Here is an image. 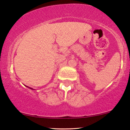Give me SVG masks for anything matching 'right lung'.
I'll return each mask as SVG.
<instances>
[{
    "label": "right lung",
    "mask_w": 130,
    "mask_h": 130,
    "mask_svg": "<svg viewBox=\"0 0 130 130\" xmlns=\"http://www.w3.org/2000/svg\"><path fill=\"white\" fill-rule=\"evenodd\" d=\"M26 87H27V88H30V89H33L32 88H29V87H28V86H26Z\"/></svg>",
    "instance_id": "right-lung-1"
}]
</instances>
